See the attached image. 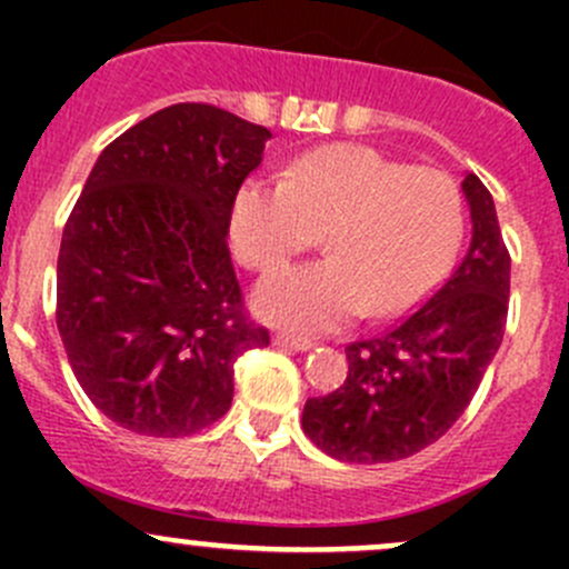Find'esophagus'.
Masks as SVG:
<instances>
[{"mask_svg":"<svg viewBox=\"0 0 569 569\" xmlns=\"http://www.w3.org/2000/svg\"><path fill=\"white\" fill-rule=\"evenodd\" d=\"M272 341H274V347L295 349V352H308V349L313 347L311 338H297V336H289V332H278V336H274Z\"/></svg>","mask_w":569,"mask_h":569,"instance_id":"esophagus-1","label":"esophagus"}]
</instances>
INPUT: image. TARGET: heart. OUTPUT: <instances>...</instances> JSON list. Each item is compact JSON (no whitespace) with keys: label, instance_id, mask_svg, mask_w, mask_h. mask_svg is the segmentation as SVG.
Segmentation results:
<instances>
[{"label":"heart","instance_id":"heart-1","mask_svg":"<svg viewBox=\"0 0 569 569\" xmlns=\"http://www.w3.org/2000/svg\"><path fill=\"white\" fill-rule=\"evenodd\" d=\"M462 194L435 168H407L366 146H325L283 181H244L233 198L239 261L272 272L327 231V261L258 283L252 308L291 330H332L366 311L399 317L440 283L462 242Z\"/></svg>","mask_w":569,"mask_h":569}]
</instances>
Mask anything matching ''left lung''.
<instances>
[{
  "label": "left lung",
  "mask_w": 569,
  "mask_h": 569,
  "mask_svg": "<svg viewBox=\"0 0 569 569\" xmlns=\"http://www.w3.org/2000/svg\"><path fill=\"white\" fill-rule=\"evenodd\" d=\"M462 192L473 237L455 274L388 332L349 343L343 386L306 401L302 429L336 460H405L443 438L501 347L512 261L485 183L468 173Z\"/></svg>",
  "instance_id": "left-lung-1"
}]
</instances>
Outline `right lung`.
<instances>
[{
    "label": "right lung",
    "instance_id": "1",
    "mask_svg": "<svg viewBox=\"0 0 569 569\" xmlns=\"http://www.w3.org/2000/svg\"><path fill=\"white\" fill-rule=\"evenodd\" d=\"M269 129L173 104L101 151L57 258V330L101 412L148 438L194 435L233 399V363L267 347L228 252L233 198Z\"/></svg>",
    "mask_w": 569,
    "mask_h": 569
}]
</instances>
